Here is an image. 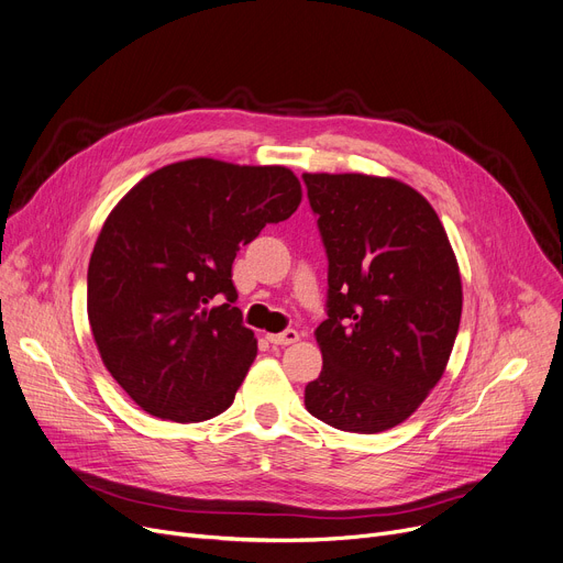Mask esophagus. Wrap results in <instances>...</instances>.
Masks as SVG:
<instances>
[{
    "label": "esophagus",
    "mask_w": 563,
    "mask_h": 563,
    "mask_svg": "<svg viewBox=\"0 0 563 563\" xmlns=\"http://www.w3.org/2000/svg\"><path fill=\"white\" fill-rule=\"evenodd\" d=\"M266 340H269L272 344H278V346H287V344H294L299 340V331L287 329V331L276 333V335H266Z\"/></svg>",
    "instance_id": "obj_1"
}]
</instances>
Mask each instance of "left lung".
<instances>
[{
    "instance_id": "obj_1",
    "label": "left lung",
    "mask_w": 563,
    "mask_h": 563,
    "mask_svg": "<svg viewBox=\"0 0 563 563\" xmlns=\"http://www.w3.org/2000/svg\"><path fill=\"white\" fill-rule=\"evenodd\" d=\"M329 257L323 367L310 416L340 431L397 427L440 380L459 333L461 274L433 207L393 177L303 173Z\"/></svg>"
}]
</instances>
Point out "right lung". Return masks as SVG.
<instances>
[{"label":"right lung","mask_w":563,"mask_h":563,"mask_svg":"<svg viewBox=\"0 0 563 563\" xmlns=\"http://www.w3.org/2000/svg\"><path fill=\"white\" fill-rule=\"evenodd\" d=\"M299 202L285 166L200 157L151 173L113 207L88 262V321L102 363L145 412L187 424L232 404L257 353L232 262Z\"/></svg>","instance_id":"1"}]
</instances>
